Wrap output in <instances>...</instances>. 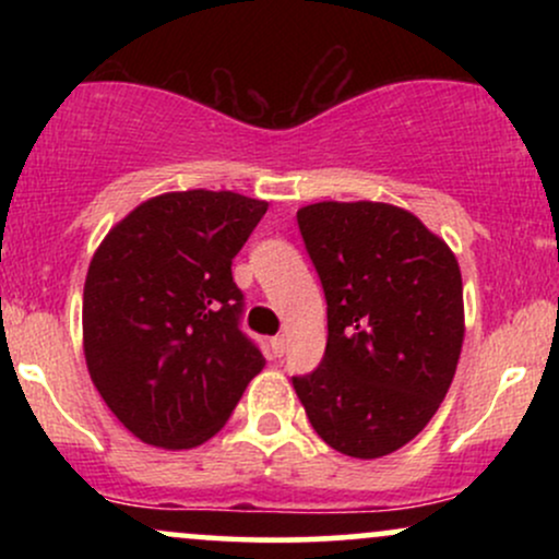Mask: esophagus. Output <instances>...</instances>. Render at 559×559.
Returning a JSON list of instances; mask_svg holds the SVG:
<instances>
[{
  "label": "esophagus",
  "instance_id": "obj_1",
  "mask_svg": "<svg viewBox=\"0 0 559 559\" xmlns=\"http://www.w3.org/2000/svg\"><path fill=\"white\" fill-rule=\"evenodd\" d=\"M271 346H273V355H275V357H284V352H286V336H275L273 342H271Z\"/></svg>",
  "mask_w": 559,
  "mask_h": 559
}]
</instances>
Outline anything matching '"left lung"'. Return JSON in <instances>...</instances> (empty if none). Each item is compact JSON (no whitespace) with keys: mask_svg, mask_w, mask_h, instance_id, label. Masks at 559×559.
Listing matches in <instances>:
<instances>
[{"mask_svg":"<svg viewBox=\"0 0 559 559\" xmlns=\"http://www.w3.org/2000/svg\"><path fill=\"white\" fill-rule=\"evenodd\" d=\"M297 223L329 301V342L294 391L325 444L383 457L428 426L452 386L465 338L457 258L386 202H316Z\"/></svg>","mask_w":559,"mask_h":559,"instance_id":"8db88e82","label":"left lung"}]
</instances>
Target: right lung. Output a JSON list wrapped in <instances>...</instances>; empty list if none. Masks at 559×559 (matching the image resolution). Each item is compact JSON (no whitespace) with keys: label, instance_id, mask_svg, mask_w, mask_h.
Wrapping results in <instances>:
<instances>
[{"label":"right lung","instance_id":"obj_1","mask_svg":"<svg viewBox=\"0 0 559 559\" xmlns=\"http://www.w3.org/2000/svg\"><path fill=\"white\" fill-rule=\"evenodd\" d=\"M265 210L234 191H168L96 247L83 355L102 400L144 444L176 452L213 439L265 365L239 329L230 275Z\"/></svg>","mask_w":559,"mask_h":559}]
</instances>
